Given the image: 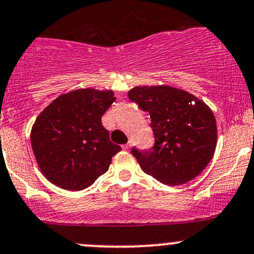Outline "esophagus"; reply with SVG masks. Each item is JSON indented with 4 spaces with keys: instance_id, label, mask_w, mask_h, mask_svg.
<instances>
[{
    "instance_id": "esophagus-1",
    "label": "esophagus",
    "mask_w": 254,
    "mask_h": 254,
    "mask_svg": "<svg viewBox=\"0 0 254 254\" xmlns=\"http://www.w3.org/2000/svg\"><path fill=\"white\" fill-rule=\"evenodd\" d=\"M130 146H131V144H130V142H129V143H125V144H123V146H122V148L124 149V150H127V149L130 148Z\"/></svg>"
}]
</instances>
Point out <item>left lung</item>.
Returning <instances> with one entry per match:
<instances>
[{
    "label": "left lung",
    "mask_w": 254,
    "mask_h": 254,
    "mask_svg": "<svg viewBox=\"0 0 254 254\" xmlns=\"http://www.w3.org/2000/svg\"><path fill=\"white\" fill-rule=\"evenodd\" d=\"M150 117L154 146L131 149L142 171L169 186L189 182L201 174L217 144L216 118L204 101L169 85L135 86L127 93Z\"/></svg>",
    "instance_id": "obj_1"
}]
</instances>
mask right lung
Segmentation results:
<instances>
[{
    "instance_id": "right-lung-1",
    "label": "right lung",
    "mask_w": 254,
    "mask_h": 254,
    "mask_svg": "<svg viewBox=\"0 0 254 254\" xmlns=\"http://www.w3.org/2000/svg\"><path fill=\"white\" fill-rule=\"evenodd\" d=\"M116 101L112 90L77 89L58 96L36 119L31 146L38 168L53 185L82 190L107 171L121 146L101 123Z\"/></svg>"
}]
</instances>
